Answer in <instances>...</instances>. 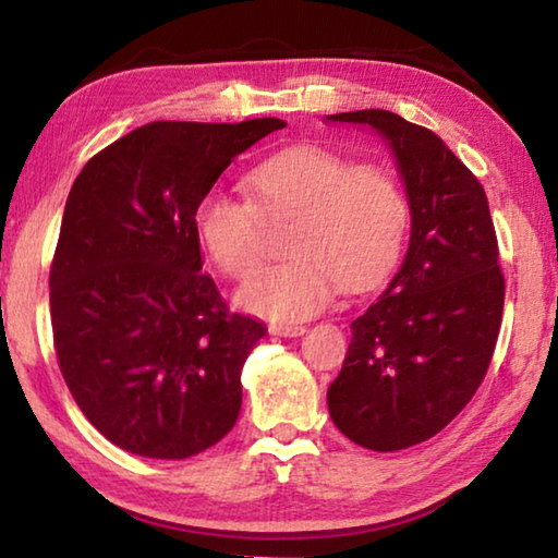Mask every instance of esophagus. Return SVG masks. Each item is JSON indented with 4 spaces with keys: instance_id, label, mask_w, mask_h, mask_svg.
<instances>
[{
    "instance_id": "1",
    "label": "esophagus",
    "mask_w": 558,
    "mask_h": 558,
    "mask_svg": "<svg viewBox=\"0 0 558 558\" xmlns=\"http://www.w3.org/2000/svg\"><path fill=\"white\" fill-rule=\"evenodd\" d=\"M305 332L307 329L302 325H270V335H278V337H300Z\"/></svg>"
}]
</instances>
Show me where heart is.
<instances>
[{"instance_id": "1", "label": "heart", "mask_w": 558, "mask_h": 558, "mask_svg": "<svg viewBox=\"0 0 558 558\" xmlns=\"http://www.w3.org/2000/svg\"><path fill=\"white\" fill-rule=\"evenodd\" d=\"M248 199L211 192L196 206V235L226 276L243 280L266 258V221L292 219V258L258 272L239 292L243 310L300 323L337 295L366 288L401 256L409 202L389 169L349 165L319 147H292L245 177Z\"/></svg>"}]
</instances>
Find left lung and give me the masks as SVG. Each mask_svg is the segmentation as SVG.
I'll list each match as a JSON object with an SVG mask.
<instances>
[{"mask_svg": "<svg viewBox=\"0 0 558 558\" xmlns=\"http://www.w3.org/2000/svg\"><path fill=\"white\" fill-rule=\"evenodd\" d=\"M389 143L411 204V243L384 295L352 323L327 391L335 426L391 452L436 436L493 362L505 307L497 233L477 177L428 128L389 110L329 116Z\"/></svg>", "mask_w": 558, "mask_h": 558, "instance_id": "obj_1", "label": "left lung"}]
</instances>
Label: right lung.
<instances>
[{"label": "right lung", "mask_w": 558, "mask_h": 558, "mask_svg": "<svg viewBox=\"0 0 558 558\" xmlns=\"http://www.w3.org/2000/svg\"><path fill=\"white\" fill-rule=\"evenodd\" d=\"M278 118L149 122L75 177L51 263V327L65 386L118 448L182 460L241 411V369L266 335L202 272L196 206Z\"/></svg>", "instance_id": "add662e5"}]
</instances>
